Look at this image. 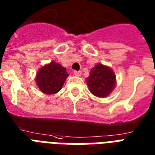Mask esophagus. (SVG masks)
<instances>
[{"label": "esophagus", "mask_w": 155, "mask_h": 155, "mask_svg": "<svg viewBox=\"0 0 155 155\" xmlns=\"http://www.w3.org/2000/svg\"><path fill=\"white\" fill-rule=\"evenodd\" d=\"M73 74L77 77L81 76V74H82V72H80V71H73Z\"/></svg>", "instance_id": "1"}]
</instances>
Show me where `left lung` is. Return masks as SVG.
<instances>
[{
  "instance_id": "8db88e82",
  "label": "left lung",
  "mask_w": 155,
  "mask_h": 155,
  "mask_svg": "<svg viewBox=\"0 0 155 155\" xmlns=\"http://www.w3.org/2000/svg\"><path fill=\"white\" fill-rule=\"evenodd\" d=\"M91 93L99 98H105L111 94L116 87V75L112 68L96 64L90 71V75L86 79Z\"/></svg>"
}]
</instances>
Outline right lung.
<instances>
[{"mask_svg": "<svg viewBox=\"0 0 155 155\" xmlns=\"http://www.w3.org/2000/svg\"><path fill=\"white\" fill-rule=\"evenodd\" d=\"M68 77L66 68L60 64L51 61L38 69L35 81L41 92L54 95L61 90Z\"/></svg>", "mask_w": 155, "mask_h": 155, "instance_id": "1", "label": "right lung"}]
</instances>
